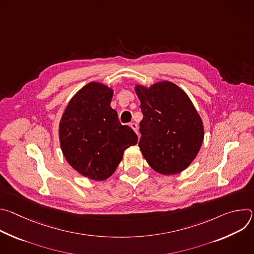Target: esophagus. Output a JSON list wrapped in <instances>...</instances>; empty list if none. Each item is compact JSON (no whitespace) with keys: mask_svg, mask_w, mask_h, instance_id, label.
<instances>
[{"mask_svg":"<svg viewBox=\"0 0 254 254\" xmlns=\"http://www.w3.org/2000/svg\"><path fill=\"white\" fill-rule=\"evenodd\" d=\"M130 127H131V128L137 133V129H138V127H137V125L135 124V123H131L130 124Z\"/></svg>","mask_w":254,"mask_h":254,"instance_id":"34e87169","label":"esophagus"}]
</instances>
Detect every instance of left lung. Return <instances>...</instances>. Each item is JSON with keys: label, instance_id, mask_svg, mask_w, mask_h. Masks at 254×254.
I'll return each mask as SVG.
<instances>
[{"label": "left lung", "instance_id": "obj_1", "mask_svg": "<svg viewBox=\"0 0 254 254\" xmlns=\"http://www.w3.org/2000/svg\"><path fill=\"white\" fill-rule=\"evenodd\" d=\"M142 120L139 150L158 173L174 175L196 158L204 137L200 116L188 95L176 84L163 81L150 88L135 86Z\"/></svg>", "mask_w": 254, "mask_h": 254}]
</instances>
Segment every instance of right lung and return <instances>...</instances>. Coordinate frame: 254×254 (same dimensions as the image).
I'll return each instance as SVG.
<instances>
[{
  "label": "right lung",
  "mask_w": 254,
  "mask_h": 254,
  "mask_svg": "<svg viewBox=\"0 0 254 254\" xmlns=\"http://www.w3.org/2000/svg\"><path fill=\"white\" fill-rule=\"evenodd\" d=\"M114 91L90 82L69 101L59 126L62 153L82 176L102 181L111 177L125 150L137 142L136 133L120 123L111 101Z\"/></svg>",
  "instance_id": "obj_1"
}]
</instances>
